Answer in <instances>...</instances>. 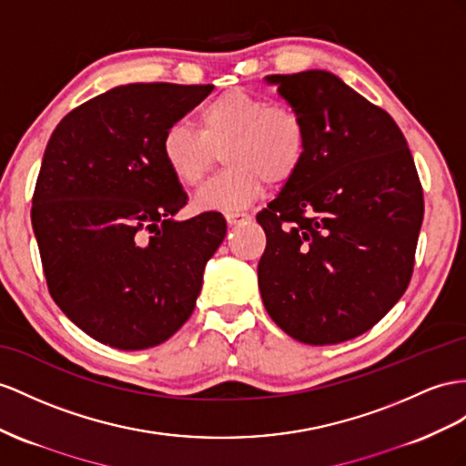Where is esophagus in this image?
<instances>
[{
	"instance_id": "34e87169",
	"label": "esophagus",
	"mask_w": 466,
	"mask_h": 466,
	"mask_svg": "<svg viewBox=\"0 0 466 466\" xmlns=\"http://www.w3.org/2000/svg\"><path fill=\"white\" fill-rule=\"evenodd\" d=\"M248 220H252V217H249L248 212H226V222H228L230 226L242 224V222H248Z\"/></svg>"
}]
</instances>
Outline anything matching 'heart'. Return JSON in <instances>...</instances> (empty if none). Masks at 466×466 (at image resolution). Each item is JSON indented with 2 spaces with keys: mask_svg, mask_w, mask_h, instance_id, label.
<instances>
[{
  "mask_svg": "<svg viewBox=\"0 0 466 466\" xmlns=\"http://www.w3.org/2000/svg\"><path fill=\"white\" fill-rule=\"evenodd\" d=\"M222 151L228 167L200 190L198 210H238L254 202L266 183L297 175L309 151V127L293 106L246 90H226L197 112V129L173 124L161 137V157L178 185L198 187Z\"/></svg>",
  "mask_w": 466,
  "mask_h": 466,
  "instance_id": "b5f03b06",
  "label": "heart"
}]
</instances>
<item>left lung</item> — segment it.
Here are the masks:
<instances>
[{"instance_id":"8db88e82","label":"left lung","mask_w":466,"mask_h":466,"mask_svg":"<svg viewBox=\"0 0 466 466\" xmlns=\"http://www.w3.org/2000/svg\"><path fill=\"white\" fill-rule=\"evenodd\" d=\"M309 127L307 157L258 212V285L276 325L305 344L372 329L405 293L423 188L391 116L327 70L266 76Z\"/></svg>"}]
</instances>
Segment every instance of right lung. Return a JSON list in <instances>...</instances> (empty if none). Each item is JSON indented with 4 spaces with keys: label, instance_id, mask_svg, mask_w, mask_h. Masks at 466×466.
<instances>
[{
    "label": "right lung",
    "instance_id": "obj_1",
    "mask_svg": "<svg viewBox=\"0 0 466 466\" xmlns=\"http://www.w3.org/2000/svg\"><path fill=\"white\" fill-rule=\"evenodd\" d=\"M212 88L116 86L68 112L46 143L31 208L46 285L61 311L108 347L171 339L224 240L220 212L173 218L187 193L161 157L165 129Z\"/></svg>",
    "mask_w": 466,
    "mask_h": 466
}]
</instances>
